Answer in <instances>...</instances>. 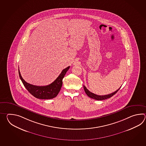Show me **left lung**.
Instances as JSON below:
<instances>
[{"label": "left lung", "mask_w": 146, "mask_h": 146, "mask_svg": "<svg viewBox=\"0 0 146 146\" xmlns=\"http://www.w3.org/2000/svg\"><path fill=\"white\" fill-rule=\"evenodd\" d=\"M121 87L118 89V90L115 91V92H113V93H111V94H107V95H104V96H98V95H96V94L92 93L91 92L89 91V90L87 89V88L85 87L84 86V91H85L86 93L87 94V96H89V97L93 99L96 100H103L109 99L110 98L112 97L113 96H114V95L115 94V93H117L118 90H119V89L121 88Z\"/></svg>", "instance_id": "1"}]
</instances>
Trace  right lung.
Masks as SVG:
<instances>
[{"label": "right lung", "instance_id": "obj_1", "mask_svg": "<svg viewBox=\"0 0 146 146\" xmlns=\"http://www.w3.org/2000/svg\"><path fill=\"white\" fill-rule=\"evenodd\" d=\"M70 66L63 69L59 76L52 84L45 86H37L28 84L22 78L19 69V74L24 86L32 96L40 99H50L56 97L62 88V79L64 77Z\"/></svg>", "mask_w": 146, "mask_h": 146}]
</instances>
